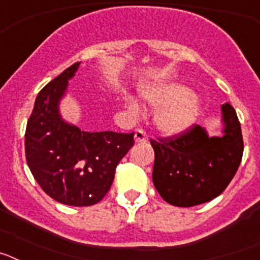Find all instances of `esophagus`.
<instances>
[{"instance_id":"obj_1","label":"esophagus","mask_w":260,"mask_h":260,"mask_svg":"<svg viewBox=\"0 0 260 260\" xmlns=\"http://www.w3.org/2000/svg\"><path fill=\"white\" fill-rule=\"evenodd\" d=\"M134 139L135 143H146V142L148 141V137H147V134L144 133L143 128H137L134 134Z\"/></svg>"}]
</instances>
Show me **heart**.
<instances>
[{
  "label": "heart",
  "instance_id": "heart-1",
  "mask_svg": "<svg viewBox=\"0 0 260 260\" xmlns=\"http://www.w3.org/2000/svg\"><path fill=\"white\" fill-rule=\"evenodd\" d=\"M142 98L151 107H158L153 114V122L165 134H178L194 123L201 103L191 92L178 83L164 82L147 86ZM125 104L132 112H138L139 105L132 96H126Z\"/></svg>",
  "mask_w": 260,
  "mask_h": 260
}]
</instances>
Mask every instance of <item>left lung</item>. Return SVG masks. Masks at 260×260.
Returning a JSON list of instances; mask_svg holds the SVG:
<instances>
[{
    "label": "left lung",
    "mask_w": 260,
    "mask_h": 260,
    "mask_svg": "<svg viewBox=\"0 0 260 260\" xmlns=\"http://www.w3.org/2000/svg\"><path fill=\"white\" fill-rule=\"evenodd\" d=\"M221 122L220 137H210L206 128L195 125L182 134L151 141L153 185L167 203L192 207L226 189L243 153L240 121L229 103L221 105Z\"/></svg>",
    "instance_id": "8db88e82"
}]
</instances>
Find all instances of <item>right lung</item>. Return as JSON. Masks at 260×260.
Here are the masks:
<instances>
[{"label": "right lung", "mask_w": 260, "mask_h": 260, "mask_svg": "<svg viewBox=\"0 0 260 260\" xmlns=\"http://www.w3.org/2000/svg\"><path fill=\"white\" fill-rule=\"evenodd\" d=\"M79 65L66 69L36 96L24 143L29 171L45 194L86 207L109 191L117 165L134 146V133H88L62 118L59 102Z\"/></svg>", "instance_id": "1"}]
</instances>
